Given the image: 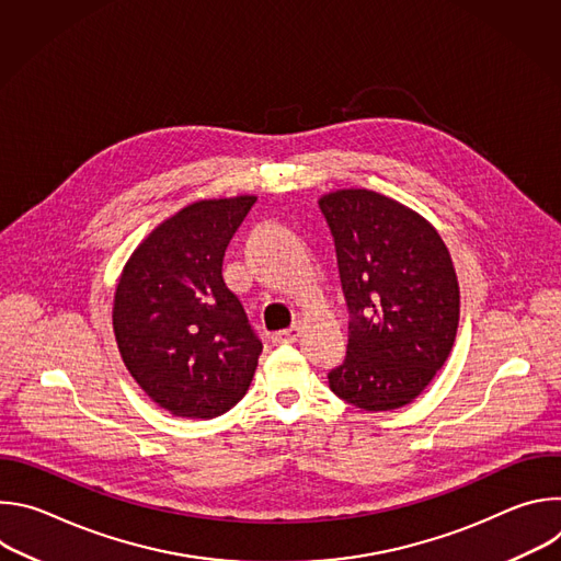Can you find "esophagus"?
<instances>
[{
    "label": "esophagus",
    "mask_w": 561,
    "mask_h": 561,
    "mask_svg": "<svg viewBox=\"0 0 561 561\" xmlns=\"http://www.w3.org/2000/svg\"><path fill=\"white\" fill-rule=\"evenodd\" d=\"M299 335H301V327L295 324V327H290V329H286V331L275 333L271 340H273L275 346H282V344H293V342H297Z\"/></svg>",
    "instance_id": "obj_1"
}]
</instances>
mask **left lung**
<instances>
[{"label": "left lung", "mask_w": 561, "mask_h": 561, "mask_svg": "<svg viewBox=\"0 0 561 561\" xmlns=\"http://www.w3.org/2000/svg\"><path fill=\"white\" fill-rule=\"evenodd\" d=\"M335 239L348 322L344 402L379 413L411 404L450 355L459 284L439 232L415 210L366 188L319 199Z\"/></svg>", "instance_id": "obj_1"}]
</instances>
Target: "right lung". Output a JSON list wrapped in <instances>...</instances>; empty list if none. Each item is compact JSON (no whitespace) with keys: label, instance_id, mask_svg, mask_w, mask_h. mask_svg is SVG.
<instances>
[{"label":"right lung","instance_id":"1","mask_svg":"<svg viewBox=\"0 0 561 561\" xmlns=\"http://www.w3.org/2000/svg\"><path fill=\"white\" fill-rule=\"evenodd\" d=\"M255 199L188 204L135 249L115 288L119 355L152 402L178 417H217L253 381L262 342L221 262Z\"/></svg>","mask_w":561,"mask_h":561}]
</instances>
